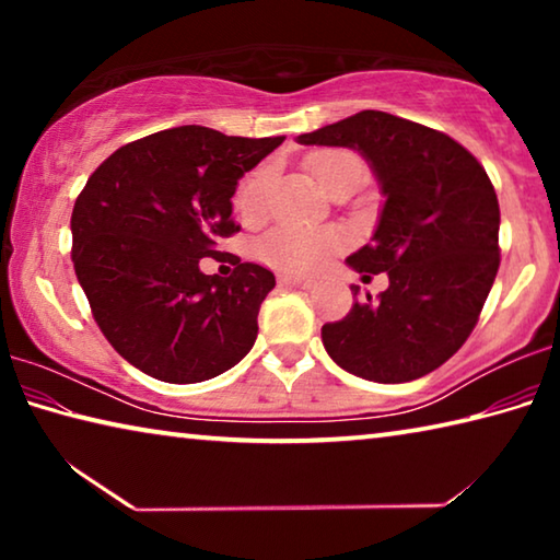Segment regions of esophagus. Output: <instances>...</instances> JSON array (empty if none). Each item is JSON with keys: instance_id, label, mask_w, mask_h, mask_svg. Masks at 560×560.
<instances>
[{"instance_id": "1", "label": "esophagus", "mask_w": 560, "mask_h": 560, "mask_svg": "<svg viewBox=\"0 0 560 560\" xmlns=\"http://www.w3.org/2000/svg\"><path fill=\"white\" fill-rule=\"evenodd\" d=\"M279 283H281V287H296V289H311V287H314V281L291 277V273H281Z\"/></svg>"}]
</instances>
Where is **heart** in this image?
Listing matches in <instances>:
<instances>
[{
	"label": "heart",
	"instance_id": "b5f03b06",
	"mask_svg": "<svg viewBox=\"0 0 560 560\" xmlns=\"http://www.w3.org/2000/svg\"><path fill=\"white\" fill-rule=\"evenodd\" d=\"M308 170L316 175L320 187L326 189L336 179L346 175H363V163L350 150H320L308 158ZM269 165H259L246 173L234 189L232 205L242 224H259L267 217V189H269ZM338 236L330 232H308L293 230V226H279L257 244V254L264 264L289 271V273H311L326 261L336 249Z\"/></svg>",
	"mask_w": 560,
	"mask_h": 560
}]
</instances>
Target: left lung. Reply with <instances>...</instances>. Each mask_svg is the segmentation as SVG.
<instances>
[{
	"label": "left lung",
	"instance_id": "8db88e82",
	"mask_svg": "<svg viewBox=\"0 0 560 560\" xmlns=\"http://www.w3.org/2000/svg\"><path fill=\"white\" fill-rule=\"evenodd\" d=\"M299 143L360 150L385 195L373 242L348 264L365 281L387 271L390 287L320 328L328 355L375 383L432 373L469 338L499 271V200L487 170L442 130L383 110L303 132Z\"/></svg>",
	"mask_w": 560,
	"mask_h": 560
}]
</instances>
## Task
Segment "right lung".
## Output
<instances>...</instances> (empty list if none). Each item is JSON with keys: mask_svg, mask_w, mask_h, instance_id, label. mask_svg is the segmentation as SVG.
Masks as SVG:
<instances>
[{"mask_svg": "<svg viewBox=\"0 0 560 560\" xmlns=\"http://www.w3.org/2000/svg\"><path fill=\"white\" fill-rule=\"evenodd\" d=\"M283 143L202 126L153 132L93 170L71 214V259L91 314L118 353L163 383H202L230 371L257 340L269 269L220 252L240 224V177ZM212 256L230 278L199 271Z\"/></svg>", "mask_w": 560, "mask_h": 560, "instance_id": "right-lung-1", "label": "right lung"}]
</instances>
